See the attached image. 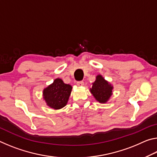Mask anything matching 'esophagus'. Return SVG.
<instances>
[{
  "label": "esophagus",
  "mask_w": 157,
  "mask_h": 157,
  "mask_svg": "<svg viewBox=\"0 0 157 157\" xmlns=\"http://www.w3.org/2000/svg\"><path fill=\"white\" fill-rule=\"evenodd\" d=\"M77 85H78V86H82L84 85V82L83 81H79L77 82Z\"/></svg>",
  "instance_id": "1"
}]
</instances>
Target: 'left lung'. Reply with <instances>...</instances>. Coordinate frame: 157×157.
<instances>
[{
	"label": "left lung",
	"mask_w": 157,
	"mask_h": 157,
	"mask_svg": "<svg viewBox=\"0 0 157 157\" xmlns=\"http://www.w3.org/2000/svg\"><path fill=\"white\" fill-rule=\"evenodd\" d=\"M113 86L101 75H98L91 89V94L98 102L105 103L112 95Z\"/></svg>",
	"instance_id": "obj_1"
}]
</instances>
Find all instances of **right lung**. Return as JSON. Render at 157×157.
<instances>
[{
    "label": "right lung",
    "mask_w": 157,
    "mask_h": 157,
    "mask_svg": "<svg viewBox=\"0 0 157 157\" xmlns=\"http://www.w3.org/2000/svg\"><path fill=\"white\" fill-rule=\"evenodd\" d=\"M72 86L63 83L59 78L44 90V98L48 106L55 109L65 107L71 95Z\"/></svg>",
    "instance_id": "right-lung-1"
}]
</instances>
